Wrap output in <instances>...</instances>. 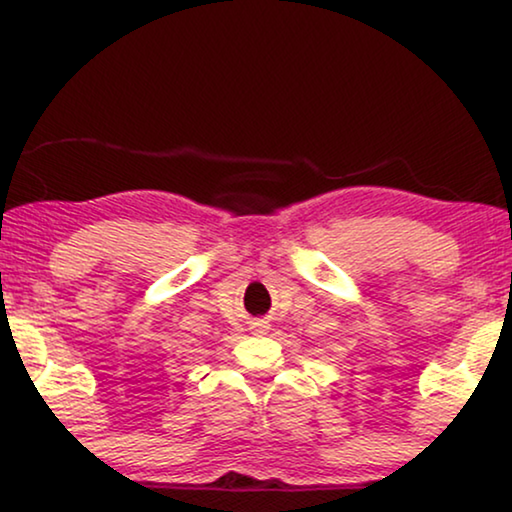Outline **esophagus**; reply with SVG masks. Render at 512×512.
I'll use <instances>...</instances> for the list:
<instances>
[{
	"label": "esophagus",
	"mask_w": 512,
	"mask_h": 512,
	"mask_svg": "<svg viewBox=\"0 0 512 512\" xmlns=\"http://www.w3.org/2000/svg\"><path fill=\"white\" fill-rule=\"evenodd\" d=\"M266 329H269V327H266V322H257L255 334H266Z\"/></svg>",
	"instance_id": "esophagus-1"
}]
</instances>
